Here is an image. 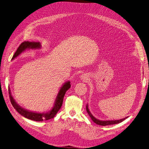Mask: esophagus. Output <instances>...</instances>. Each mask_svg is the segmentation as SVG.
Instances as JSON below:
<instances>
[{
	"label": "esophagus",
	"instance_id": "1",
	"mask_svg": "<svg viewBox=\"0 0 149 149\" xmlns=\"http://www.w3.org/2000/svg\"><path fill=\"white\" fill-rule=\"evenodd\" d=\"M86 75H82L81 76V79H83V80H85V79H86V78L87 77H86Z\"/></svg>",
	"mask_w": 149,
	"mask_h": 149
}]
</instances>
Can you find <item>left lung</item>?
Returning a JSON list of instances; mask_svg holds the SVG:
<instances>
[{
  "mask_svg": "<svg viewBox=\"0 0 149 149\" xmlns=\"http://www.w3.org/2000/svg\"><path fill=\"white\" fill-rule=\"evenodd\" d=\"M86 111L89 114V115L90 116V117L91 118V119L92 120V121L94 122L95 123H96L98 125H100V126H108V125H112V124H118L120 123L122 121H123L124 120H126V118H128L127 117H126V118L121 119V120H106V121H101L100 120L97 119L96 118H95L94 116H93L92 113H91V112L89 110V108H88V104L86 105Z\"/></svg>",
  "mask_w": 149,
  "mask_h": 149,
  "instance_id": "obj_1",
  "label": "left lung"
}]
</instances>
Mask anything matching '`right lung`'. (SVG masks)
<instances>
[{"label":"right lung","instance_id":"right-lung-1","mask_svg":"<svg viewBox=\"0 0 149 149\" xmlns=\"http://www.w3.org/2000/svg\"><path fill=\"white\" fill-rule=\"evenodd\" d=\"M41 48V44L40 42H23L20 44V45L19 46L17 51H15V54L12 58V60L16 58L17 56L22 53L23 51H25L27 49H39ZM70 81H67L61 87L57 96L56 97V101H55V103L54 104V106L51 110L48 112L46 113H37V112H34L29 111L28 110H26V109L22 108L20 107L17 103L15 102V101L13 98L11 90L9 88L8 92L10 95V101L11 103L14 107V108L21 115L25 117V118L29 119L31 120L36 121H42L43 120H48L51 118H53L54 117L56 116L57 113L59 111L60 109L61 108L63 101L64 96L65 95L66 92L70 88Z\"/></svg>","mask_w":149,"mask_h":149}]
</instances>
